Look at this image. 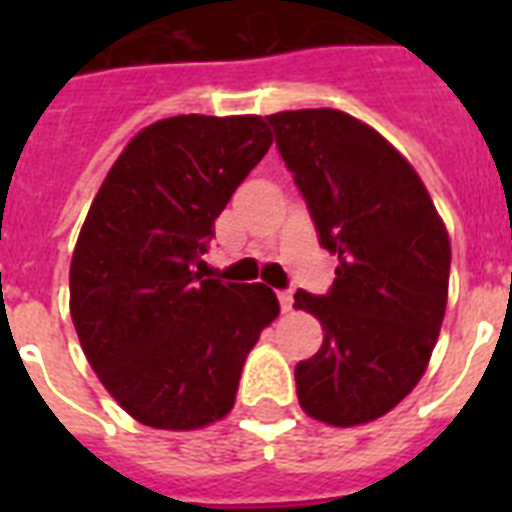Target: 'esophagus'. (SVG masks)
<instances>
[{
  "instance_id": "esophagus-1",
  "label": "esophagus",
  "mask_w": 512,
  "mask_h": 512,
  "mask_svg": "<svg viewBox=\"0 0 512 512\" xmlns=\"http://www.w3.org/2000/svg\"><path fill=\"white\" fill-rule=\"evenodd\" d=\"M276 295H279L281 311H284V313L292 311V303H295V297H292V289H279V292H276Z\"/></svg>"
}]
</instances>
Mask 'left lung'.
I'll use <instances>...</instances> for the list:
<instances>
[{
    "label": "left lung",
    "mask_w": 512,
    "mask_h": 512,
    "mask_svg": "<svg viewBox=\"0 0 512 512\" xmlns=\"http://www.w3.org/2000/svg\"><path fill=\"white\" fill-rule=\"evenodd\" d=\"M268 122L321 247L337 257L327 295H295L324 329L319 353L295 366L297 398L313 420L364 425L425 374L449 295V233L412 164L369 124L335 108Z\"/></svg>",
    "instance_id": "1"
}]
</instances>
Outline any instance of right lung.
I'll use <instances>...</instances> for the list:
<instances>
[{"instance_id":"right-lung-1","label":"right lung","mask_w":512,"mask_h":512,"mask_svg":"<svg viewBox=\"0 0 512 512\" xmlns=\"http://www.w3.org/2000/svg\"><path fill=\"white\" fill-rule=\"evenodd\" d=\"M271 143L260 116H170L127 143L87 212L71 319L100 382L143 425L223 420L247 353L279 316L265 284L199 273L217 215Z\"/></svg>"}]
</instances>
